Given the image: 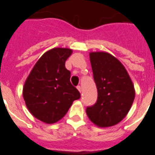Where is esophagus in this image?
I'll return each instance as SVG.
<instances>
[{
	"label": "esophagus",
	"mask_w": 155,
	"mask_h": 155,
	"mask_svg": "<svg viewBox=\"0 0 155 155\" xmlns=\"http://www.w3.org/2000/svg\"><path fill=\"white\" fill-rule=\"evenodd\" d=\"M77 88L78 89V91H79L80 93L82 92V88H81V87H80V86H78V87H77Z\"/></svg>",
	"instance_id": "34e87169"
}]
</instances>
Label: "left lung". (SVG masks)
I'll return each instance as SVG.
<instances>
[{
    "mask_svg": "<svg viewBox=\"0 0 155 155\" xmlns=\"http://www.w3.org/2000/svg\"><path fill=\"white\" fill-rule=\"evenodd\" d=\"M89 56L97 100L87 107V114L98 127L114 126L130 110L135 97L134 87L127 70L113 55L95 51L90 52Z\"/></svg>",
    "mask_w": 155,
    "mask_h": 155,
    "instance_id": "8db88e82",
    "label": "left lung"
}]
</instances>
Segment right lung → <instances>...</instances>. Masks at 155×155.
Returning <instances> with one entry per match:
<instances>
[{"instance_id":"obj_1","label":"right lung","mask_w":155,"mask_h":155,"mask_svg":"<svg viewBox=\"0 0 155 155\" xmlns=\"http://www.w3.org/2000/svg\"><path fill=\"white\" fill-rule=\"evenodd\" d=\"M72 51L57 48L42 55L27 77L23 87V98L35 118L54 124L68 113L80 93L70 82L71 72L65 68Z\"/></svg>"}]
</instances>
